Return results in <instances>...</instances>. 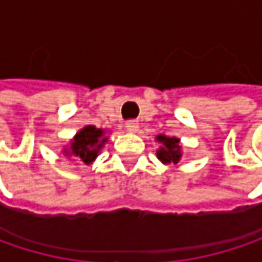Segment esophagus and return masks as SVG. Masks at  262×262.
<instances>
[{
  "label": "esophagus",
  "instance_id": "1",
  "mask_svg": "<svg viewBox=\"0 0 262 262\" xmlns=\"http://www.w3.org/2000/svg\"><path fill=\"white\" fill-rule=\"evenodd\" d=\"M126 129L130 132V133H138V132H139V124H138L136 121H129V123L126 124Z\"/></svg>",
  "mask_w": 262,
  "mask_h": 262
}]
</instances>
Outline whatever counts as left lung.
Returning a JSON list of instances; mask_svg holds the SVG:
<instances>
[{
  "label": "left lung",
  "instance_id": "obj_1",
  "mask_svg": "<svg viewBox=\"0 0 262 262\" xmlns=\"http://www.w3.org/2000/svg\"><path fill=\"white\" fill-rule=\"evenodd\" d=\"M155 141L159 144V148L156 150V158L164 164H178L182 158V144L181 139L176 136H167V135H156Z\"/></svg>",
  "mask_w": 262,
  "mask_h": 262
}]
</instances>
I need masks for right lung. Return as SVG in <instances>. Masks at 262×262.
<instances>
[{"instance_id": "add662e5", "label": "right lung", "mask_w": 262, "mask_h": 262, "mask_svg": "<svg viewBox=\"0 0 262 262\" xmlns=\"http://www.w3.org/2000/svg\"><path fill=\"white\" fill-rule=\"evenodd\" d=\"M107 139L109 136L106 129H97L95 126L89 124L80 129L74 138L63 145L62 153L68 159H77L86 165H91L100 155V150L104 147Z\"/></svg>"}]
</instances>
